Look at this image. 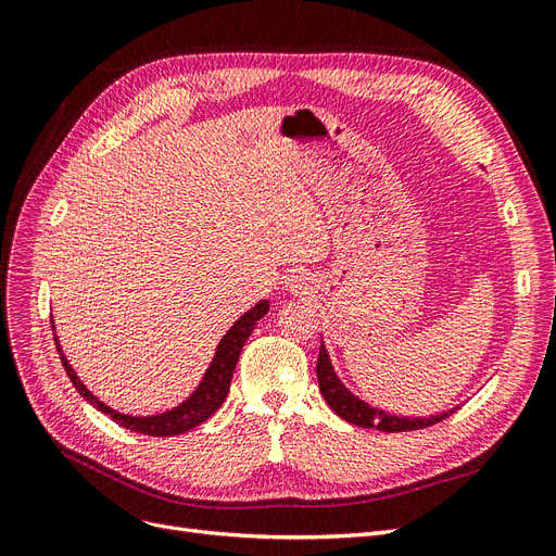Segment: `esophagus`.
<instances>
[{"label": "esophagus", "instance_id": "1", "mask_svg": "<svg viewBox=\"0 0 556 556\" xmlns=\"http://www.w3.org/2000/svg\"><path fill=\"white\" fill-rule=\"evenodd\" d=\"M288 290L292 294H308L313 290V280L306 274H294L288 278Z\"/></svg>", "mask_w": 556, "mask_h": 556}]
</instances>
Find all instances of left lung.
<instances>
[{
    "label": "left lung",
    "instance_id": "8db88e82",
    "mask_svg": "<svg viewBox=\"0 0 556 556\" xmlns=\"http://www.w3.org/2000/svg\"><path fill=\"white\" fill-rule=\"evenodd\" d=\"M317 382H319V392H323L325 401L329 403V408L343 417L345 422L362 427V429H378L384 433H396V431H415V429H425L431 427L441 419L450 417L459 406H454L445 413L439 415H429V417H406V415H392L378 406H371L364 399L352 394L348 387L341 382V378L336 376L333 364L329 359V352L325 343H319V357H317Z\"/></svg>",
    "mask_w": 556,
    "mask_h": 556
}]
</instances>
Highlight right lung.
Segmentation results:
<instances>
[{"label":"right lung","instance_id":"right-lung-1","mask_svg":"<svg viewBox=\"0 0 556 556\" xmlns=\"http://www.w3.org/2000/svg\"><path fill=\"white\" fill-rule=\"evenodd\" d=\"M268 313V301L262 299L257 301L255 306H252L248 313H243L237 323L229 327V331L223 336L220 343L215 348V355L206 368L204 378L197 384V390L185 399L178 406H174L172 410H164L157 415H125L121 410H113L111 406H106L104 401H99V396H94L86 384L80 382V378L76 376V371L72 368L70 359L64 357V352L60 348V341L55 336V345L60 352V359L66 376L74 382V387L78 390V394L86 399L90 406H94L97 410H102L104 415H109L115 425H121L134 433H146V435H178L194 429L197 425L206 422V419L223 406V401L227 399L229 392V384H231V376H233V368H237L239 355L241 350L248 341V336L255 329V325L260 319ZM50 325H53V319H50ZM55 329V327H53Z\"/></svg>","mask_w":556,"mask_h":556}]
</instances>
